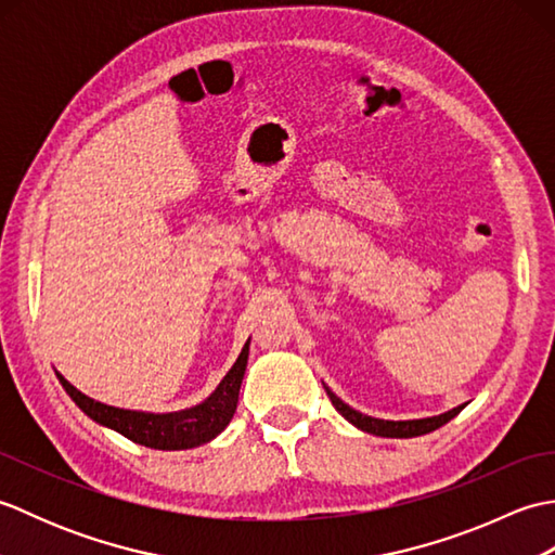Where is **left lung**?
Instances as JSON below:
<instances>
[{
    "label": "left lung",
    "instance_id": "obj_1",
    "mask_svg": "<svg viewBox=\"0 0 555 555\" xmlns=\"http://www.w3.org/2000/svg\"><path fill=\"white\" fill-rule=\"evenodd\" d=\"M326 388L328 398H332L334 408L344 415L352 427H358L360 431H367V434H374V436H384V439H412V436H422V434H429L434 429L443 427L446 422H451L460 410H463L465 405H457L453 410L448 412H441V415H434V417H422V420H379V417H372V415H364V412L350 408L348 403H344L332 388Z\"/></svg>",
    "mask_w": 555,
    "mask_h": 555
}]
</instances>
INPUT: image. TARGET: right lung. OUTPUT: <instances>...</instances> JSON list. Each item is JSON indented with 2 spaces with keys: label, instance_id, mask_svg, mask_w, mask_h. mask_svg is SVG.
<instances>
[{
  "label": "right lung",
  "instance_id": "add662e5",
  "mask_svg": "<svg viewBox=\"0 0 555 555\" xmlns=\"http://www.w3.org/2000/svg\"><path fill=\"white\" fill-rule=\"evenodd\" d=\"M247 356H250V338H247V344L243 346L238 360L233 362V367L203 403L176 412L114 408L78 391V388L66 382L59 372L56 379L64 386V391L70 396V400H74L92 422L102 424V427L119 431L133 443L157 448V451H185V448L209 443L229 427L235 405H238V391L247 367Z\"/></svg>",
  "mask_w": 555,
  "mask_h": 555
}]
</instances>
